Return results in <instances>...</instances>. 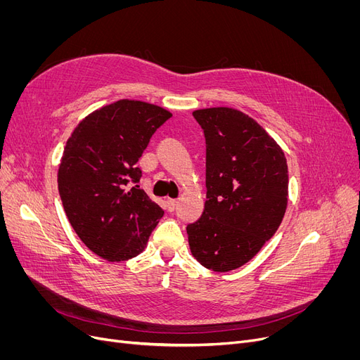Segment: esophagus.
<instances>
[{"mask_svg": "<svg viewBox=\"0 0 360 360\" xmlns=\"http://www.w3.org/2000/svg\"><path fill=\"white\" fill-rule=\"evenodd\" d=\"M166 205H167V210H169V212H174L175 207L178 205V201H176V200H172V198H169V200H166Z\"/></svg>", "mask_w": 360, "mask_h": 360, "instance_id": "esophagus-1", "label": "esophagus"}]
</instances>
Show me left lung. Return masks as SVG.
Segmentation results:
<instances>
[{
	"mask_svg": "<svg viewBox=\"0 0 360 360\" xmlns=\"http://www.w3.org/2000/svg\"><path fill=\"white\" fill-rule=\"evenodd\" d=\"M205 137L207 200L186 226L194 258L226 273L252 259L286 213L288 162L255 120L233 108L193 112Z\"/></svg>",
	"mask_w": 360,
	"mask_h": 360,
	"instance_id": "left-lung-1",
	"label": "left lung"
}]
</instances>
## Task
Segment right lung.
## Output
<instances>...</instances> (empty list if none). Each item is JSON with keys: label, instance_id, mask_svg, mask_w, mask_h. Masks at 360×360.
Segmentation results:
<instances>
[{"label": "right lung", "instance_id": "1", "mask_svg": "<svg viewBox=\"0 0 360 360\" xmlns=\"http://www.w3.org/2000/svg\"><path fill=\"white\" fill-rule=\"evenodd\" d=\"M172 113L141 101L122 99L87 115L67 140L58 169L65 214L86 247L110 262L143 252L163 216L134 185L139 159L155 131Z\"/></svg>", "mask_w": 360, "mask_h": 360}]
</instances>
